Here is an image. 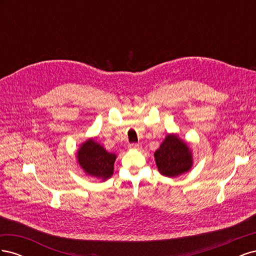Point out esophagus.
<instances>
[{"mask_svg":"<svg viewBox=\"0 0 256 256\" xmlns=\"http://www.w3.org/2000/svg\"><path fill=\"white\" fill-rule=\"evenodd\" d=\"M128 147H129L130 150H141V145L140 144H136V143L129 144Z\"/></svg>","mask_w":256,"mask_h":256,"instance_id":"esophagus-1","label":"esophagus"}]
</instances>
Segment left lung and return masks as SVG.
<instances>
[{"mask_svg":"<svg viewBox=\"0 0 256 256\" xmlns=\"http://www.w3.org/2000/svg\"><path fill=\"white\" fill-rule=\"evenodd\" d=\"M154 156L159 173L166 177L180 176L193 166L192 150L177 134H166Z\"/></svg>","mask_w":256,"mask_h":256,"instance_id":"1","label":"left lung"}]
</instances>
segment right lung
I'll list each match as a JSON object with an SVG mask.
<instances>
[{
    "instance_id": "1",
    "label": "right lung",
    "mask_w": 256,
    "mask_h": 256,
    "mask_svg": "<svg viewBox=\"0 0 256 256\" xmlns=\"http://www.w3.org/2000/svg\"><path fill=\"white\" fill-rule=\"evenodd\" d=\"M116 154L108 152L102 145L90 138L80 144L76 160L85 175L104 182L113 175Z\"/></svg>"
}]
</instances>
